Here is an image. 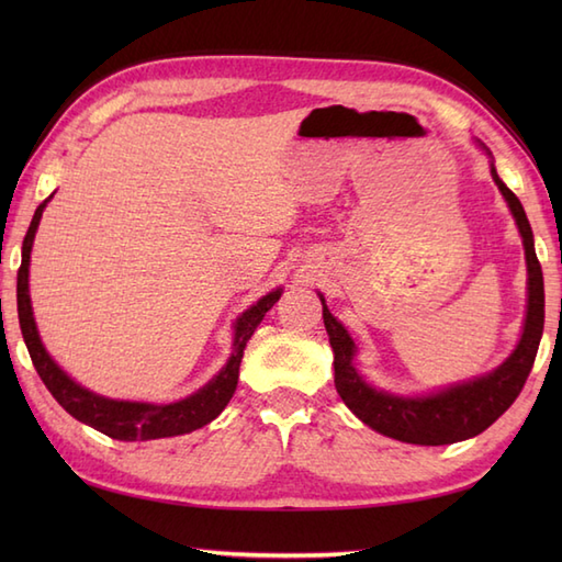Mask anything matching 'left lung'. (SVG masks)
I'll return each mask as SVG.
<instances>
[{"label":"left lung","instance_id":"obj_1","mask_svg":"<svg viewBox=\"0 0 562 562\" xmlns=\"http://www.w3.org/2000/svg\"><path fill=\"white\" fill-rule=\"evenodd\" d=\"M491 173L517 220L529 270V306L521 340L517 350L493 374L469 381V384L451 386L427 398H401L376 391L364 384L362 376L357 374V369L352 367L355 342L348 336V330L330 316L326 302L321 300V304H324V324L330 338V348L333 355H336L333 357V369H336V389L340 398L364 425L376 429L381 435L423 447L453 445V441L475 437L491 427L517 401L524 384H527V376L531 372L543 336V272L533 250V234L527 212H524L519 198L499 181L495 166H491Z\"/></svg>","mask_w":562,"mask_h":562}]
</instances>
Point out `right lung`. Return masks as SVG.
I'll return each mask as SVG.
<instances>
[{"label":"right lung","instance_id":"right-lung-1","mask_svg":"<svg viewBox=\"0 0 562 562\" xmlns=\"http://www.w3.org/2000/svg\"><path fill=\"white\" fill-rule=\"evenodd\" d=\"M47 200H43L38 210H35L26 238H23L21 268L16 278V304H19V326H21L23 342H26L35 372H38V376L43 379L47 391L53 393V398L63 405L71 417H77L79 423L121 441H147V439L188 435L193 432V429L212 423L234 396L236 381H238V367H241L246 342L250 340V336H254V330L258 328L268 308H272V304L280 300L282 292L274 290L266 294L258 304L250 306L248 312L236 321L234 352L229 357V362L224 364L222 372L214 376L207 386H202L198 393H193V396H188L178 403H169V405L101 398L97 393L75 384V381H71L63 369L50 360V355L45 352L43 342L38 338V330H35L31 300H29V258H31L33 236H35V229H38L41 214H43V207L47 205Z\"/></svg>","mask_w":562,"mask_h":562}]
</instances>
